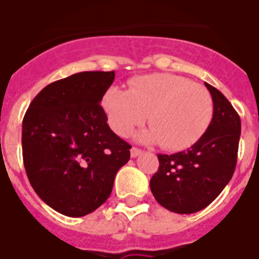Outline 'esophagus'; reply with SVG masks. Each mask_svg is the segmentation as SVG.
Returning <instances> with one entry per match:
<instances>
[{"instance_id":"34e87169","label":"esophagus","mask_w":259,"mask_h":259,"mask_svg":"<svg viewBox=\"0 0 259 259\" xmlns=\"http://www.w3.org/2000/svg\"><path fill=\"white\" fill-rule=\"evenodd\" d=\"M141 153H142V150L138 149V147H132V150H130V155H132V158H137Z\"/></svg>"}]
</instances>
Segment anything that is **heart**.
Returning a JSON list of instances; mask_svg holds the SVG:
<instances>
[{
	"label": "heart",
	"mask_w": 259,
	"mask_h": 259,
	"mask_svg": "<svg viewBox=\"0 0 259 259\" xmlns=\"http://www.w3.org/2000/svg\"><path fill=\"white\" fill-rule=\"evenodd\" d=\"M103 106L114 133L125 137L146 121L151 127L137 134L141 142H160L168 151L191 147L204 136L213 117L207 88L171 73L136 77L130 89L110 87Z\"/></svg>",
	"instance_id": "heart-1"
}]
</instances>
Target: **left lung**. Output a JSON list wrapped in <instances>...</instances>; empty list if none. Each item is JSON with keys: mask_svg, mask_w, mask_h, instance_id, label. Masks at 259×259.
Segmentation results:
<instances>
[{"mask_svg": "<svg viewBox=\"0 0 259 259\" xmlns=\"http://www.w3.org/2000/svg\"><path fill=\"white\" fill-rule=\"evenodd\" d=\"M213 99V117L204 136L188 150L158 154L159 167L150 180L158 203L180 214L208 207L233 177L241 119L223 93L205 82Z\"/></svg>", "mask_w": 259, "mask_h": 259, "instance_id": "obj_1", "label": "left lung"}]
</instances>
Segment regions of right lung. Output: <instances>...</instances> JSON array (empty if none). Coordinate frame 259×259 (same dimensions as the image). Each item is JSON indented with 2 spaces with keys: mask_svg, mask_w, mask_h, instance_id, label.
I'll use <instances>...</instances> for the list:
<instances>
[{
  "mask_svg": "<svg viewBox=\"0 0 259 259\" xmlns=\"http://www.w3.org/2000/svg\"><path fill=\"white\" fill-rule=\"evenodd\" d=\"M113 80L114 71H87L51 82L23 117V164L30 184L66 216H85L103 205L117 171L130 159L132 146L110 130L100 105Z\"/></svg>",
  "mask_w": 259,
  "mask_h": 259,
  "instance_id": "add662e5",
  "label": "right lung"
}]
</instances>
